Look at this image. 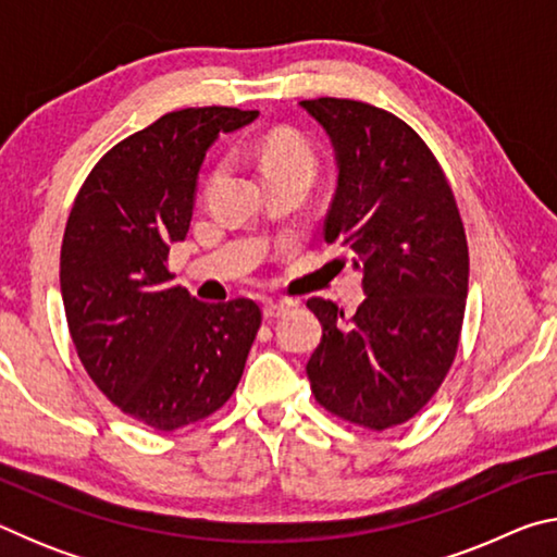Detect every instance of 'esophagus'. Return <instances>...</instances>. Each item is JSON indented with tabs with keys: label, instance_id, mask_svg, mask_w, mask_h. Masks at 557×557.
I'll return each instance as SVG.
<instances>
[{
	"label": "esophagus",
	"instance_id": "1",
	"mask_svg": "<svg viewBox=\"0 0 557 557\" xmlns=\"http://www.w3.org/2000/svg\"><path fill=\"white\" fill-rule=\"evenodd\" d=\"M287 305H282V301H265L262 305V314H265V319H277V317H285L287 314Z\"/></svg>",
	"mask_w": 557,
	"mask_h": 557
}]
</instances>
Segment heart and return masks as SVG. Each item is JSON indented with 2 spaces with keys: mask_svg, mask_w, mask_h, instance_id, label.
<instances>
[{
  "mask_svg": "<svg viewBox=\"0 0 557 557\" xmlns=\"http://www.w3.org/2000/svg\"><path fill=\"white\" fill-rule=\"evenodd\" d=\"M258 164L265 178L305 176L314 182L319 159L307 137L292 129H275L258 145Z\"/></svg>",
  "mask_w": 557,
  "mask_h": 557,
  "instance_id": "heart-1",
  "label": "heart"
}]
</instances>
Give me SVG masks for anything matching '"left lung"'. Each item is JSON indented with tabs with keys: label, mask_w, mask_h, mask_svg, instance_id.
<instances>
[{
	"label": "left lung",
	"mask_w": 557,
	"mask_h": 557,
	"mask_svg": "<svg viewBox=\"0 0 557 557\" xmlns=\"http://www.w3.org/2000/svg\"><path fill=\"white\" fill-rule=\"evenodd\" d=\"M336 149L338 184L324 221L363 270V305L344 317L312 297L322 344L307 363L317 403L381 432L414 418L455 363L469 287L457 199L418 132L369 102L301 100Z\"/></svg>",
	"instance_id": "8db88e82"
}]
</instances>
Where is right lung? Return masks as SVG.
<instances>
[{"instance_id": "right-lung-1", "label": "right lung", "mask_w": 557, "mask_h": 557, "mask_svg": "<svg viewBox=\"0 0 557 557\" xmlns=\"http://www.w3.org/2000/svg\"><path fill=\"white\" fill-rule=\"evenodd\" d=\"M256 117L221 106L166 112L100 157L65 223L61 295L83 369L112 405L159 432L228 403L262 322L252 299L209 305L169 272L206 149Z\"/></svg>"}]
</instances>
